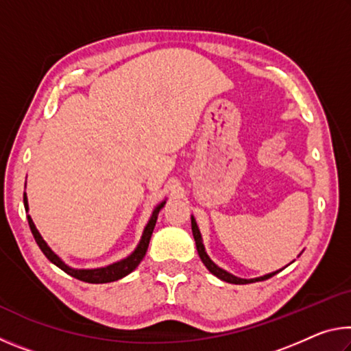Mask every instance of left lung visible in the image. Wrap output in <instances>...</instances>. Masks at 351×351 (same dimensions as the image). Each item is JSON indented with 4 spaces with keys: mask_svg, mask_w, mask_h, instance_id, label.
Wrapping results in <instances>:
<instances>
[{
    "mask_svg": "<svg viewBox=\"0 0 351 351\" xmlns=\"http://www.w3.org/2000/svg\"><path fill=\"white\" fill-rule=\"evenodd\" d=\"M192 232H193V239L195 243H197V251L201 261H203L204 266L207 269H209L213 276H217L218 278H221V280L228 282V283H234V285H246V283H254V282H260V280H266V278H269L272 276H276L278 271L276 272H271V274H266L263 277H258V278H240V277H235L230 274V272L224 271L221 268H218V266L213 263V261L209 258V255L206 254V249L203 245V239H201V234H199V229L197 226V221H195V218L192 217ZM282 271V269H280Z\"/></svg>",
    "mask_w": 351,
    "mask_h": 351,
    "instance_id": "8db88e82",
    "label": "left lung"
}]
</instances>
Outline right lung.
<instances>
[{
	"instance_id": "1",
	"label": "right lung",
	"mask_w": 351,
	"mask_h": 351,
	"mask_svg": "<svg viewBox=\"0 0 351 351\" xmlns=\"http://www.w3.org/2000/svg\"><path fill=\"white\" fill-rule=\"evenodd\" d=\"M23 201H25V209L27 210L29 206H27L26 192H25V195H23ZM164 204H165V201H162V203L153 210L150 221H148L147 226H145L144 234H142V239L139 241L138 247H136L127 258H123L121 261H116V263L105 266V268H96V269H74V268H69V266L64 263V261L60 257H58L57 254H54V251H52L49 246L46 245L43 237L40 235V232L37 230V228H35V224L32 221V218L29 215H27V221H29V228H31V230H32V235H34L35 241H37L38 247L41 249V252L46 255V258L49 260L51 263H54L62 271L66 272V274H69L71 277H74V278H79V280H82V282H86V283H108V282H114V280H119V278L128 276L130 272L138 268V265L141 263L142 258L145 257L148 243H150L154 224H156V219H158V213H159V210L162 209Z\"/></svg>"
}]
</instances>
